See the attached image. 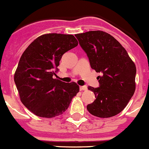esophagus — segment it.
I'll return each mask as SVG.
<instances>
[{
    "label": "esophagus",
    "mask_w": 149,
    "mask_h": 149,
    "mask_svg": "<svg viewBox=\"0 0 149 149\" xmlns=\"http://www.w3.org/2000/svg\"><path fill=\"white\" fill-rule=\"evenodd\" d=\"M79 89H80V90H86L87 89V87L86 85L84 86H80V87H79Z\"/></svg>",
    "instance_id": "34e87169"
}]
</instances>
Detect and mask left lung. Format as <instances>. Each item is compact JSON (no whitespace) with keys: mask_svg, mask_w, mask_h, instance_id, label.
Segmentation results:
<instances>
[{"mask_svg":"<svg viewBox=\"0 0 149 149\" xmlns=\"http://www.w3.org/2000/svg\"><path fill=\"white\" fill-rule=\"evenodd\" d=\"M91 68L98 76L99 87H88L96 99L87 106L98 118H110L126 107L135 91L136 67L127 51L112 36L102 31L76 34Z\"/></svg>","mask_w":149,"mask_h":149,"instance_id":"1","label":"left lung"}]
</instances>
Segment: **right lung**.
Segmentation results:
<instances>
[{
    "mask_svg": "<svg viewBox=\"0 0 149 149\" xmlns=\"http://www.w3.org/2000/svg\"><path fill=\"white\" fill-rule=\"evenodd\" d=\"M77 45L71 34H46L34 40L22 54L14 80L20 101L34 115L48 118L62 115L79 93L76 82L53 77L62 55Z\"/></svg>",
    "mask_w": 149,
    "mask_h": 149,
    "instance_id": "obj_1",
    "label": "right lung"
}]
</instances>
